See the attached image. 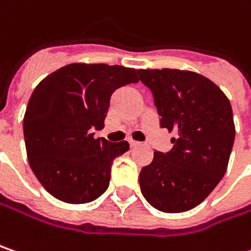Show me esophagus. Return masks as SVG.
<instances>
[{
	"label": "esophagus",
	"instance_id": "1",
	"mask_svg": "<svg viewBox=\"0 0 251 251\" xmlns=\"http://www.w3.org/2000/svg\"><path fill=\"white\" fill-rule=\"evenodd\" d=\"M129 145H130V148H132V149H133V148H138V146H140L139 142H135V140H130V142H129Z\"/></svg>",
	"mask_w": 251,
	"mask_h": 251
}]
</instances>
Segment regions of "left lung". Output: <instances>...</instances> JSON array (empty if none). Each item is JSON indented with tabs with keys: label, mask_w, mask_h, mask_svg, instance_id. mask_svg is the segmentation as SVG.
Returning a JSON list of instances; mask_svg holds the SVG:
<instances>
[{
	"label": "left lung",
	"mask_w": 251,
	"mask_h": 251,
	"mask_svg": "<svg viewBox=\"0 0 251 251\" xmlns=\"http://www.w3.org/2000/svg\"><path fill=\"white\" fill-rule=\"evenodd\" d=\"M153 95L160 127L175 132L169 152H155L140 170L143 198L165 213H182L206 199L227 169L234 143L227 96L203 75L179 69H139Z\"/></svg>",
	"instance_id": "8db88e82"
}]
</instances>
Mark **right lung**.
Wrapping results in <instances>:
<instances>
[{
	"mask_svg": "<svg viewBox=\"0 0 251 251\" xmlns=\"http://www.w3.org/2000/svg\"><path fill=\"white\" fill-rule=\"evenodd\" d=\"M138 71L106 64H71L38 83L24 116L29 166L53 198L89 203L103 195L112 162L127 142L94 138L105 126L112 94L136 83Z\"/></svg>",
	"mask_w": 251,
	"mask_h": 251,
	"instance_id": "1",
	"label": "right lung"
}]
</instances>
